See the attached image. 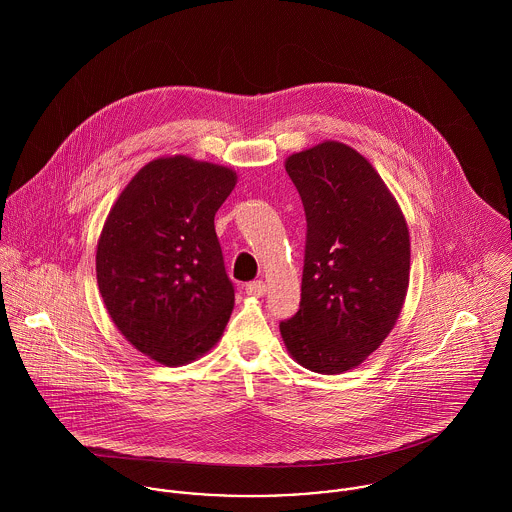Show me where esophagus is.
I'll return each instance as SVG.
<instances>
[{"mask_svg":"<svg viewBox=\"0 0 512 512\" xmlns=\"http://www.w3.org/2000/svg\"><path fill=\"white\" fill-rule=\"evenodd\" d=\"M266 292H268V286H266L262 280H256V282L246 284V293L252 295V297H262Z\"/></svg>","mask_w":512,"mask_h":512,"instance_id":"1","label":"esophagus"}]
</instances>
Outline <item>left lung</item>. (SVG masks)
Listing matches in <instances>:
<instances>
[{"label":"left lung","mask_w":512,"mask_h":512,"mask_svg":"<svg viewBox=\"0 0 512 512\" xmlns=\"http://www.w3.org/2000/svg\"><path fill=\"white\" fill-rule=\"evenodd\" d=\"M307 236L297 313L280 323L293 359L319 374L361 365L388 337L410 280L396 199L353 147L323 142L286 159Z\"/></svg>","instance_id":"obj_1"}]
</instances>
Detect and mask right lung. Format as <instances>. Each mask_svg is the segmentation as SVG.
Returning <instances> with one entry per match:
<instances>
[{"instance_id": "1", "label": "right lung", "mask_w": 512, "mask_h": 512, "mask_svg": "<svg viewBox=\"0 0 512 512\" xmlns=\"http://www.w3.org/2000/svg\"><path fill=\"white\" fill-rule=\"evenodd\" d=\"M236 185L228 167L159 157L120 193L96 250V280L120 333L165 366L203 357L234 307L215 215Z\"/></svg>"}]
</instances>
